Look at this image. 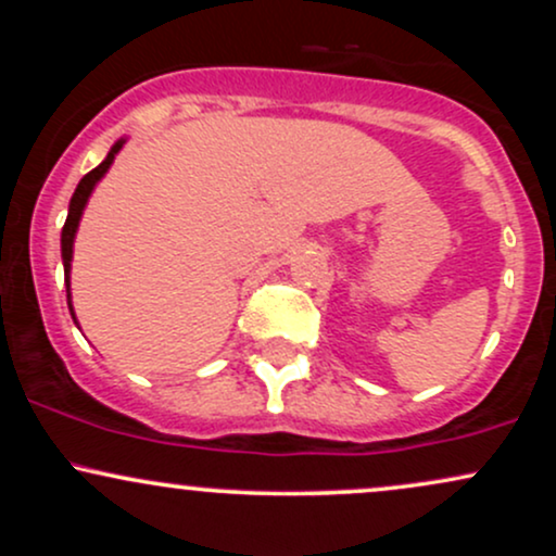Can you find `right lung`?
I'll list each match as a JSON object with an SVG mask.
<instances>
[{
    "label": "right lung",
    "instance_id": "1",
    "mask_svg": "<svg viewBox=\"0 0 556 556\" xmlns=\"http://www.w3.org/2000/svg\"><path fill=\"white\" fill-rule=\"evenodd\" d=\"M125 140H127V138H119L117 143L112 146V149H110V154H106L104 162H101L99 167L91 169V172H88L86 177H83V180L78 182V188H75L73 198H70L67 222H65V227H62V266H65L67 305H70V314H73V321H75V324H78V318H75V311H73V295H70V269H73V245H75V235H78L80 216H83V212H86V203H88V198H91V193H93V188H96V185L101 182V177H104L106 172H110L112 162H114V156H117L119 151H123Z\"/></svg>",
    "mask_w": 556,
    "mask_h": 556
}]
</instances>
